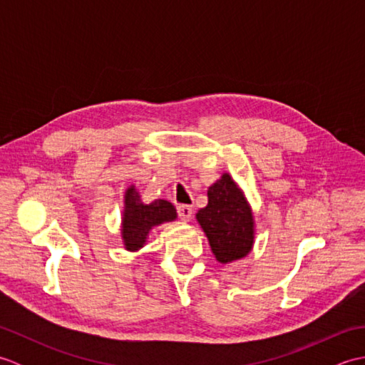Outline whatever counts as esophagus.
Instances as JSON below:
<instances>
[{
    "mask_svg": "<svg viewBox=\"0 0 365 365\" xmlns=\"http://www.w3.org/2000/svg\"><path fill=\"white\" fill-rule=\"evenodd\" d=\"M177 213L180 216V220L183 221H190L191 220V215H192V207L187 205V204H182L177 207Z\"/></svg>",
    "mask_w": 365,
    "mask_h": 365,
    "instance_id": "34e87169",
    "label": "esophagus"
}]
</instances>
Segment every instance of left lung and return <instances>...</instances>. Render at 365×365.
<instances>
[{"mask_svg":"<svg viewBox=\"0 0 365 365\" xmlns=\"http://www.w3.org/2000/svg\"><path fill=\"white\" fill-rule=\"evenodd\" d=\"M208 204L196 218L202 226L215 257L221 263L242 259L254 243V221L243 192L229 174L208 188Z\"/></svg>","mask_w":365,"mask_h":365,"instance_id":"8db88e82","label":"left lung"}]
</instances>
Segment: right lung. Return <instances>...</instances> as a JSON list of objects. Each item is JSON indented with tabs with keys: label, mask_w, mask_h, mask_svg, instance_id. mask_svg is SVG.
<instances>
[{
	"label": "right lung",
	"mask_w": 365,
	"mask_h": 365,
	"mask_svg": "<svg viewBox=\"0 0 365 365\" xmlns=\"http://www.w3.org/2000/svg\"><path fill=\"white\" fill-rule=\"evenodd\" d=\"M175 208L168 200L143 204L135 187L125 192V210L122 220V237L128 251H138L145 243L149 230L161 222L175 220Z\"/></svg>",
	"instance_id": "add662e5"
}]
</instances>
